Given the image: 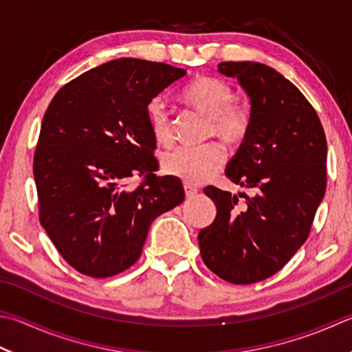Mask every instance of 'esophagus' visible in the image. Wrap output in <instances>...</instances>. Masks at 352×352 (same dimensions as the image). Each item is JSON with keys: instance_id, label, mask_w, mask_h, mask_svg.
Wrapping results in <instances>:
<instances>
[{"instance_id": "obj_1", "label": "esophagus", "mask_w": 352, "mask_h": 352, "mask_svg": "<svg viewBox=\"0 0 352 352\" xmlns=\"http://www.w3.org/2000/svg\"><path fill=\"white\" fill-rule=\"evenodd\" d=\"M184 188H185V196H187V199H191L197 195V190L195 187H191V185H188V184H185Z\"/></svg>"}]
</instances>
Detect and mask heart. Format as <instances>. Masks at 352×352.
<instances>
[{
    "instance_id": "heart-1",
    "label": "heart",
    "mask_w": 352,
    "mask_h": 352,
    "mask_svg": "<svg viewBox=\"0 0 352 352\" xmlns=\"http://www.w3.org/2000/svg\"><path fill=\"white\" fill-rule=\"evenodd\" d=\"M185 102L210 118L208 136H217L227 145H237L247 138L251 113L236 101L231 84L214 76H199L184 89ZM147 122L155 141L170 145L175 141V124L167 102L161 96L151 99L145 109ZM225 162L221 144L208 142L201 147H177L165 153L162 168L165 173L182 179L187 184H199L213 176Z\"/></svg>"
}]
</instances>
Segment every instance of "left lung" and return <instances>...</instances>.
I'll list each match as a JSON object with an SVG mask.
<instances>
[{
    "instance_id": "1",
    "label": "left lung",
    "mask_w": 352,
    "mask_h": 352,
    "mask_svg": "<svg viewBox=\"0 0 352 352\" xmlns=\"http://www.w3.org/2000/svg\"><path fill=\"white\" fill-rule=\"evenodd\" d=\"M251 99L247 138L225 175L251 190L233 196L207 187L216 204L199 231L204 263L221 279L250 285L280 271L309 236L327 190V136L313 105L279 72L261 63L219 64Z\"/></svg>"
}]
</instances>
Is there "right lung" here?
I'll return each instance as SVG.
<instances>
[{
  "instance_id": "right-lung-1",
  "label": "right lung",
  "mask_w": 352,
  "mask_h": 352,
  "mask_svg": "<svg viewBox=\"0 0 352 352\" xmlns=\"http://www.w3.org/2000/svg\"><path fill=\"white\" fill-rule=\"evenodd\" d=\"M185 73L113 59L63 85L45 110L33 156L39 222L78 273L105 279L130 268L151 222L184 202L179 179L156 176L145 109ZM133 175L142 182L127 190Z\"/></svg>"
}]
</instances>
